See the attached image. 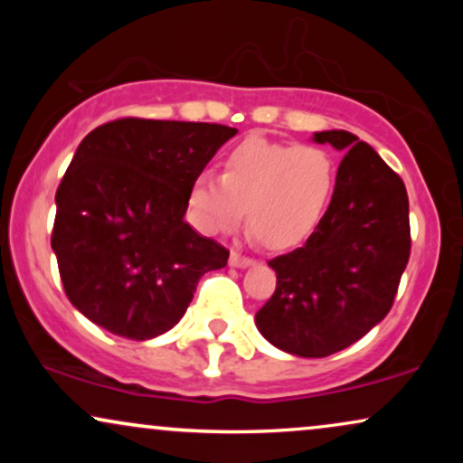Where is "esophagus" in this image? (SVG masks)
I'll use <instances>...</instances> for the list:
<instances>
[{
    "mask_svg": "<svg viewBox=\"0 0 463 463\" xmlns=\"http://www.w3.org/2000/svg\"><path fill=\"white\" fill-rule=\"evenodd\" d=\"M228 263H231L232 268H246V265H252L254 261L250 257H246V254H239L232 250L231 257H228Z\"/></svg>",
    "mask_w": 463,
    "mask_h": 463,
    "instance_id": "obj_1",
    "label": "esophagus"
}]
</instances>
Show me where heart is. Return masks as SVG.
Here are the masks:
<instances>
[{
  "label": "heart",
  "mask_w": 463,
  "mask_h": 463,
  "mask_svg": "<svg viewBox=\"0 0 463 463\" xmlns=\"http://www.w3.org/2000/svg\"><path fill=\"white\" fill-rule=\"evenodd\" d=\"M335 187L337 167L324 147L250 137L226 154L222 176H195L189 209L206 235L232 231L246 211L265 246L289 248L320 226Z\"/></svg>",
  "instance_id": "obj_1"
}]
</instances>
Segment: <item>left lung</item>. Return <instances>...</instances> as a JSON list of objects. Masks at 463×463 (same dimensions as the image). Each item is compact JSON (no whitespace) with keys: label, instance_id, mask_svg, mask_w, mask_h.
<instances>
[{"label":"left lung","instance_id":"1","mask_svg":"<svg viewBox=\"0 0 463 463\" xmlns=\"http://www.w3.org/2000/svg\"><path fill=\"white\" fill-rule=\"evenodd\" d=\"M313 141L346 152L331 206L302 248L272 259L276 291L257 328L298 357H328L364 337L390 313L411 252L409 200L401 176L353 132Z\"/></svg>","mask_w":463,"mask_h":463}]
</instances>
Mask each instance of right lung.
I'll list each match as a JSON object with an SVG mask.
<instances>
[{
    "label": "right lung",
    "mask_w": 463,
    "mask_h": 463,
    "mask_svg": "<svg viewBox=\"0 0 463 463\" xmlns=\"http://www.w3.org/2000/svg\"><path fill=\"white\" fill-rule=\"evenodd\" d=\"M237 128L124 117L84 137L56 191L52 248L71 305L119 337L178 324L228 250L184 222L189 189Z\"/></svg>",
    "instance_id": "obj_1"
}]
</instances>
